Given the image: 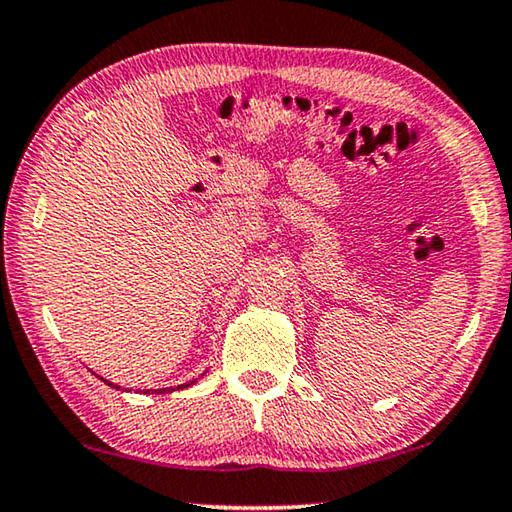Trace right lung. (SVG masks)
Wrapping results in <instances>:
<instances>
[{
  "label": "right lung",
  "mask_w": 512,
  "mask_h": 512,
  "mask_svg": "<svg viewBox=\"0 0 512 512\" xmlns=\"http://www.w3.org/2000/svg\"><path fill=\"white\" fill-rule=\"evenodd\" d=\"M101 379V376H99ZM103 383H108L110 388H115V390H120V385H115V383H110V381H106V379H101ZM196 383V379L194 381H187V383H182V385H175V388H157V390H145V392H154V395H164V392H173V390H184V388H189V385H194Z\"/></svg>",
  "instance_id": "right-lung-1"
}]
</instances>
